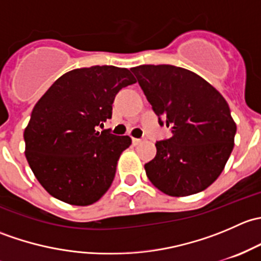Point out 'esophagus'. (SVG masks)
<instances>
[{
    "mask_svg": "<svg viewBox=\"0 0 261 261\" xmlns=\"http://www.w3.org/2000/svg\"><path fill=\"white\" fill-rule=\"evenodd\" d=\"M141 143H143V139L133 138V144H134V145H139V144H141Z\"/></svg>",
    "mask_w": 261,
    "mask_h": 261,
    "instance_id": "esophagus-1",
    "label": "esophagus"
}]
</instances>
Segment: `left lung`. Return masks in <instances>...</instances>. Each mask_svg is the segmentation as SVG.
Wrapping results in <instances>:
<instances>
[{"label":"left lung","instance_id":"8db88e82","mask_svg":"<svg viewBox=\"0 0 261 261\" xmlns=\"http://www.w3.org/2000/svg\"><path fill=\"white\" fill-rule=\"evenodd\" d=\"M160 126L170 136L156 141V155L145 164L149 180L168 196L204 191L222 173L236 123L222 94L196 73L174 65L133 68Z\"/></svg>","mask_w":261,"mask_h":261}]
</instances>
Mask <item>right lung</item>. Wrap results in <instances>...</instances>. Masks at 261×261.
Listing matches in <instances>:
<instances>
[{"instance_id": "obj_1", "label": "right lung", "mask_w": 261, "mask_h": 261, "mask_svg": "<svg viewBox=\"0 0 261 261\" xmlns=\"http://www.w3.org/2000/svg\"><path fill=\"white\" fill-rule=\"evenodd\" d=\"M134 83L126 68L94 65L63 74L39 99L23 131L25 155L49 194L88 206L109 191L131 139L97 126L111 118L118 91Z\"/></svg>"}]
</instances>
